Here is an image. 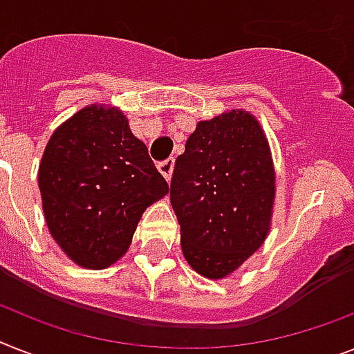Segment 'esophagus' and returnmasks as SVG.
I'll return each mask as SVG.
<instances>
[{
	"label": "esophagus",
	"instance_id": "1",
	"mask_svg": "<svg viewBox=\"0 0 354 354\" xmlns=\"http://www.w3.org/2000/svg\"><path fill=\"white\" fill-rule=\"evenodd\" d=\"M174 166H175L174 159H166V160H162V162H159V171L165 175L166 180L171 179V174H174Z\"/></svg>",
	"mask_w": 354,
	"mask_h": 354
}]
</instances>
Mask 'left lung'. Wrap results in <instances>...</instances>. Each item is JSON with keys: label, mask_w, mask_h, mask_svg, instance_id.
I'll list each match as a JSON object with an SVG mask.
<instances>
[{"label": "left lung", "mask_w": 354, "mask_h": 354, "mask_svg": "<svg viewBox=\"0 0 354 354\" xmlns=\"http://www.w3.org/2000/svg\"><path fill=\"white\" fill-rule=\"evenodd\" d=\"M170 201L184 259L208 279L232 275L262 246L275 203L268 139L250 112L201 121L175 160Z\"/></svg>", "instance_id": "8db88e82"}]
</instances>
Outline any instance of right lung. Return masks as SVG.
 Masks as SVG:
<instances>
[{
  "mask_svg": "<svg viewBox=\"0 0 354 354\" xmlns=\"http://www.w3.org/2000/svg\"><path fill=\"white\" fill-rule=\"evenodd\" d=\"M37 180L48 232L88 270L118 262L145 209L170 192L124 113L104 104L84 106L52 133Z\"/></svg>",
  "mask_w": 354,
  "mask_h": 354,
  "instance_id": "obj_1",
  "label": "right lung"
}]
</instances>
